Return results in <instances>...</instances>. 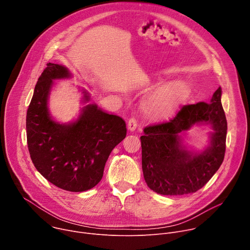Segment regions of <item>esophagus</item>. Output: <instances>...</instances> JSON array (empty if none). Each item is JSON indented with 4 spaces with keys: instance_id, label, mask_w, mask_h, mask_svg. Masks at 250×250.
I'll return each instance as SVG.
<instances>
[{
    "instance_id": "esophagus-1",
    "label": "esophagus",
    "mask_w": 250,
    "mask_h": 250,
    "mask_svg": "<svg viewBox=\"0 0 250 250\" xmlns=\"http://www.w3.org/2000/svg\"><path fill=\"white\" fill-rule=\"evenodd\" d=\"M136 127H137V121H136L134 118L129 119L128 122H127V128H128L130 131H134Z\"/></svg>"
}]
</instances>
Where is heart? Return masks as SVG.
Here are the masks:
<instances>
[{
	"label": "heart",
	"mask_w": 250,
	"mask_h": 250,
	"mask_svg": "<svg viewBox=\"0 0 250 250\" xmlns=\"http://www.w3.org/2000/svg\"><path fill=\"white\" fill-rule=\"evenodd\" d=\"M189 95L188 87L182 82L165 84L142 101L141 106L145 114L154 120H164L172 117Z\"/></svg>",
	"instance_id": "1"
}]
</instances>
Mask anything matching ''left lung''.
I'll list each match as a JSON object with an SVG mask.
<instances>
[{"instance_id": "obj_1", "label": "left lung", "mask_w": 250, "mask_h": 250, "mask_svg": "<svg viewBox=\"0 0 250 250\" xmlns=\"http://www.w3.org/2000/svg\"><path fill=\"white\" fill-rule=\"evenodd\" d=\"M222 88L210 103L186 104L166 123L146 126L140 136L142 171L147 186L167 196L195 193L222 165L226 152L228 123L221 103ZM209 124L210 146L201 153L187 151L180 134L195 124Z\"/></svg>"}]
</instances>
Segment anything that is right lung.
Segmentation results:
<instances>
[{"label":"right lung","instance_id":"1","mask_svg":"<svg viewBox=\"0 0 250 250\" xmlns=\"http://www.w3.org/2000/svg\"><path fill=\"white\" fill-rule=\"evenodd\" d=\"M71 78L63 65L47 63L39 78L26 113V138L30 158L37 170L56 187L84 192L102 179L112 150L126 135L125 122L96 104L85 105L72 123L55 122L48 110L53 80ZM83 102L90 95L83 90Z\"/></svg>","mask_w":250,"mask_h":250}]
</instances>
